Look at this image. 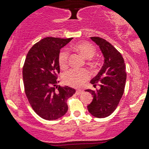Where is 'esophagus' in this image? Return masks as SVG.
Instances as JSON below:
<instances>
[{
    "label": "esophagus",
    "mask_w": 149,
    "mask_h": 149,
    "mask_svg": "<svg viewBox=\"0 0 149 149\" xmlns=\"http://www.w3.org/2000/svg\"><path fill=\"white\" fill-rule=\"evenodd\" d=\"M83 93V91L82 90H76V95H81V94H82Z\"/></svg>",
    "instance_id": "esophagus-1"
}]
</instances>
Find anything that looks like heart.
Segmentation results:
<instances>
[{"instance_id":"obj_1","label":"heart","mask_w":149,"mask_h":149,"mask_svg":"<svg viewBox=\"0 0 149 149\" xmlns=\"http://www.w3.org/2000/svg\"><path fill=\"white\" fill-rule=\"evenodd\" d=\"M74 49L86 59H90L95 54V48L89 42H79L74 45ZM69 53L67 49L61 50L58 56V62L61 69H66L68 65ZM89 73L84 69H71L65 72L62 79L65 84L73 87H79L89 79Z\"/></svg>"}]
</instances>
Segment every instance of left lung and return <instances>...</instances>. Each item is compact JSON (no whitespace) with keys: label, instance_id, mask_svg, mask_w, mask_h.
<instances>
[{"label":"left lung","instance_id":"obj_1","mask_svg":"<svg viewBox=\"0 0 149 149\" xmlns=\"http://www.w3.org/2000/svg\"><path fill=\"white\" fill-rule=\"evenodd\" d=\"M99 47L104 56V65L98 74L90 81L96 90H87L93 98L87 106L93 116L103 118L109 116L117 108L123 96L126 81L124 59L115 47L109 42L98 37H90Z\"/></svg>","mask_w":149,"mask_h":149}]
</instances>
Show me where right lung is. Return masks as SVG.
Masks as SVG:
<instances>
[{
    "mask_svg": "<svg viewBox=\"0 0 149 149\" xmlns=\"http://www.w3.org/2000/svg\"><path fill=\"white\" fill-rule=\"evenodd\" d=\"M73 38L45 37L29 50L23 68L25 93L34 112L42 118L54 120L68 112V98L75 89L57 85L60 71L58 56Z\"/></svg>",
    "mask_w": 149,
    "mask_h": 149,
    "instance_id": "obj_1",
    "label": "right lung"
}]
</instances>
